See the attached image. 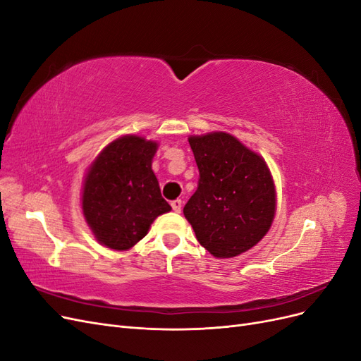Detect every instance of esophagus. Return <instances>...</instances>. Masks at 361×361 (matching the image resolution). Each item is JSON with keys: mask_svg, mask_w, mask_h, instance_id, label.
Listing matches in <instances>:
<instances>
[{"mask_svg": "<svg viewBox=\"0 0 361 361\" xmlns=\"http://www.w3.org/2000/svg\"><path fill=\"white\" fill-rule=\"evenodd\" d=\"M171 207H173L174 212H180V209H182V200L180 199L173 200L171 202Z\"/></svg>", "mask_w": 361, "mask_h": 361, "instance_id": "obj_1", "label": "esophagus"}]
</instances>
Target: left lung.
<instances>
[{
  "mask_svg": "<svg viewBox=\"0 0 361 361\" xmlns=\"http://www.w3.org/2000/svg\"><path fill=\"white\" fill-rule=\"evenodd\" d=\"M188 141L200 179L185 218L214 257L245 253L268 233L276 215V185L265 159L223 130Z\"/></svg>",
  "mask_w": 361,
  "mask_h": 361,
  "instance_id": "8db88e82",
  "label": "left lung"
}]
</instances>
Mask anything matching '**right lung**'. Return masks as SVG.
<instances>
[{"mask_svg": "<svg viewBox=\"0 0 361 361\" xmlns=\"http://www.w3.org/2000/svg\"><path fill=\"white\" fill-rule=\"evenodd\" d=\"M157 150L154 140L122 135L106 145L87 169L82 215L96 241L106 248H133L159 215L171 211L152 170Z\"/></svg>", "mask_w": 361, "mask_h": 361, "instance_id": "right-lung-1", "label": "right lung"}]
</instances>
